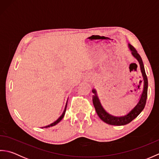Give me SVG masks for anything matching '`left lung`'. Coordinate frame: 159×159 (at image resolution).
Instances as JSON below:
<instances>
[{
    "mask_svg": "<svg viewBox=\"0 0 159 159\" xmlns=\"http://www.w3.org/2000/svg\"><path fill=\"white\" fill-rule=\"evenodd\" d=\"M129 48L131 50L133 55L135 57V58L138 60V61L139 62L141 70L143 74V77L144 79V87L143 93L141 94V98L139 101V102L137 103V105L134 107V109L132 110L130 112L128 113L126 116L123 117H114L113 116H111L109 113H107L104 110L102 107L101 106L100 102L99 101L98 98L96 95V92L95 89L92 90V92L95 94L93 96V103L94 107L98 116L104 122H105L108 124L113 125V126H122V125H126L128 123H130V121H133L134 118H136L140 113L144 109L145 106H146L147 96H148V78L146 74V71H145L144 66L142 59H141L139 54L137 52V50L134 47L129 44Z\"/></svg>",
    "mask_w": 159,
    "mask_h": 159,
    "instance_id": "8db88e82",
    "label": "left lung"
}]
</instances>
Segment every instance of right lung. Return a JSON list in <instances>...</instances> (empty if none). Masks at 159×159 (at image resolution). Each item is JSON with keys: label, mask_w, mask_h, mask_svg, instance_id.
Here are the masks:
<instances>
[{"label": "right lung", "mask_w": 159, "mask_h": 159, "mask_svg": "<svg viewBox=\"0 0 159 159\" xmlns=\"http://www.w3.org/2000/svg\"><path fill=\"white\" fill-rule=\"evenodd\" d=\"M66 108H67V103H66V107H65V109H64L63 113H62L61 116L58 118V120H56L55 121H54L53 123H52L51 124L48 125V126H45V127H43V128H48V127H50V126H55V125H56V124H58V123L59 122V121L63 119V117H64V115H65V113H66Z\"/></svg>", "instance_id": "obj_1"}]
</instances>
